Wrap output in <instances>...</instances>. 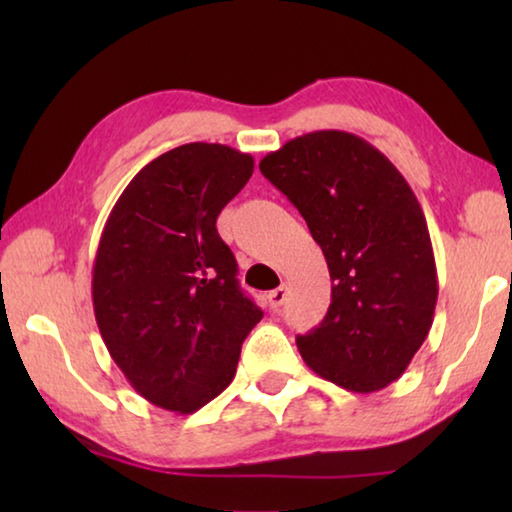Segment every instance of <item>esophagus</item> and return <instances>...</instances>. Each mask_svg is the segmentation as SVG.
I'll return each instance as SVG.
<instances>
[{"mask_svg":"<svg viewBox=\"0 0 512 512\" xmlns=\"http://www.w3.org/2000/svg\"><path fill=\"white\" fill-rule=\"evenodd\" d=\"M287 296H289V289L282 284L280 289H275V291H271V293H268V296H266V298H268V307H271L273 311L280 309V307L284 305V302H287Z\"/></svg>","mask_w":512,"mask_h":512,"instance_id":"34e87169","label":"esophagus"}]
</instances>
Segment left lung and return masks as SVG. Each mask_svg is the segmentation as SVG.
Listing matches in <instances>:
<instances>
[{
  "instance_id": "obj_1",
  "label": "left lung",
  "mask_w": 512,
  "mask_h": 512,
  "mask_svg": "<svg viewBox=\"0 0 512 512\" xmlns=\"http://www.w3.org/2000/svg\"><path fill=\"white\" fill-rule=\"evenodd\" d=\"M323 248L332 305L298 336L307 366L352 393L400 379L427 339L438 275L422 207L395 164L345 131L296 137L259 162Z\"/></svg>"
}]
</instances>
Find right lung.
<instances>
[{"label": "right lung", "mask_w": 512, "mask_h": 512, "mask_svg": "<svg viewBox=\"0 0 512 512\" xmlns=\"http://www.w3.org/2000/svg\"><path fill=\"white\" fill-rule=\"evenodd\" d=\"M253 167L225 144H183L137 173L103 225L94 318L119 370L160 409L194 413L225 391L264 316L216 232Z\"/></svg>", "instance_id": "1"}]
</instances>
